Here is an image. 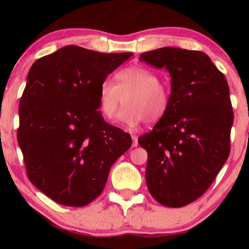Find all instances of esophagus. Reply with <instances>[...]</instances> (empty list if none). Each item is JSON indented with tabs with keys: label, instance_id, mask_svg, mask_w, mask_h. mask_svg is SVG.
Wrapping results in <instances>:
<instances>
[{
	"label": "esophagus",
	"instance_id": "esophagus-1",
	"mask_svg": "<svg viewBox=\"0 0 249 249\" xmlns=\"http://www.w3.org/2000/svg\"><path fill=\"white\" fill-rule=\"evenodd\" d=\"M132 141H133L132 146L137 147V145H138V137H137L136 134H133V133H132Z\"/></svg>",
	"mask_w": 249,
	"mask_h": 249
}]
</instances>
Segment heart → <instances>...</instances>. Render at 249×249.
<instances>
[{
	"label": "heart",
	"mask_w": 249,
	"mask_h": 249,
	"mask_svg": "<svg viewBox=\"0 0 249 249\" xmlns=\"http://www.w3.org/2000/svg\"><path fill=\"white\" fill-rule=\"evenodd\" d=\"M116 84L102 83L99 89V110L105 118L115 116L124 97V107L118 113V121L128 126H136L146 119L159 121L170 105V91L159 83L152 70L141 65L125 68L116 73Z\"/></svg>",
	"instance_id": "obj_1"
}]
</instances>
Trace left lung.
<instances>
[{
    "instance_id": "left-lung-1",
    "label": "left lung",
    "mask_w": 249,
    "mask_h": 249,
    "mask_svg": "<svg viewBox=\"0 0 249 249\" xmlns=\"http://www.w3.org/2000/svg\"><path fill=\"white\" fill-rule=\"evenodd\" d=\"M139 59L171 76L167 111L138 139L147 151L148 192L164 206H186L206 192L230 156L228 83L202 51L166 47Z\"/></svg>"
}]
</instances>
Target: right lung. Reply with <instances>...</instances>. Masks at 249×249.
I'll use <instances>...</instances> for the list:
<instances>
[{"label":"right lung","instance_id":"obj_1","mask_svg":"<svg viewBox=\"0 0 249 249\" xmlns=\"http://www.w3.org/2000/svg\"><path fill=\"white\" fill-rule=\"evenodd\" d=\"M131 56L68 45L30 68L17 142L28 178L53 201L90 204L104 190L113 162L131 147L130 134L98 111L102 83Z\"/></svg>","mask_w":249,"mask_h":249}]
</instances>
